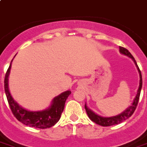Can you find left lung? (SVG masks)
Segmentation results:
<instances>
[{
  "instance_id": "left-lung-1",
  "label": "left lung",
  "mask_w": 147,
  "mask_h": 147,
  "mask_svg": "<svg viewBox=\"0 0 147 147\" xmlns=\"http://www.w3.org/2000/svg\"><path fill=\"white\" fill-rule=\"evenodd\" d=\"M119 52L121 53V54H123V55L129 57L130 58L132 59V60L134 62L137 68H138V70L139 75H140V84H139V87L138 90V92H137L136 96L134 98L131 105L129 106V108H127L125 111H124L122 112L121 113H119V114H118V115L117 116H113V117H101V116L98 115L97 113H94L92 110H90L88 107H87V105L85 104L84 108L85 110H86V111H87V115H88L89 118H90L92 122H94L95 123H96V124H98V125H102V126H110V125H117V124H119V123L126 120L127 119H129L131 116L132 115L133 113H134V111H135V109H136L138 103L139 98H140V91H141V88H142V76H141V72H140V69H139L138 66V64H137V62L135 61V60H134V57L131 55V54L126 49L123 48V47L119 46Z\"/></svg>"
}]
</instances>
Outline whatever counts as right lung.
I'll return each mask as SVG.
<instances>
[{"label": "right lung", "mask_w": 147, "mask_h": 147, "mask_svg": "<svg viewBox=\"0 0 147 147\" xmlns=\"http://www.w3.org/2000/svg\"><path fill=\"white\" fill-rule=\"evenodd\" d=\"M16 56V55H15ZM13 61V60H12ZM5 75L4 90L7 101L13 115L18 121L26 125L38 129H47L55 125L59 121L61 113L63 111L65 102L71 91L67 90L55 97L49 108L39 111H30L24 109L17 103L11 96L8 87V78L11 69V63Z\"/></svg>", "instance_id": "add662e5"}]
</instances>
